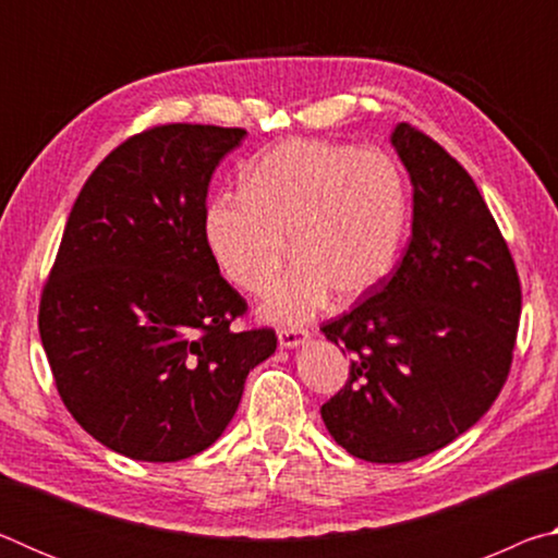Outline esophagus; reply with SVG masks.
I'll return each mask as SVG.
<instances>
[{"label": "esophagus", "instance_id": "34e87169", "mask_svg": "<svg viewBox=\"0 0 558 558\" xmlns=\"http://www.w3.org/2000/svg\"><path fill=\"white\" fill-rule=\"evenodd\" d=\"M310 339V332L305 327H280L278 329V342H280V347H286V349H292V347H300V344H305Z\"/></svg>", "mask_w": 558, "mask_h": 558}]
</instances>
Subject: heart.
I'll return each instance as SVG.
<instances>
[{
	"label": "heart",
	"instance_id": "obj_1",
	"mask_svg": "<svg viewBox=\"0 0 558 558\" xmlns=\"http://www.w3.org/2000/svg\"><path fill=\"white\" fill-rule=\"evenodd\" d=\"M405 226V184L389 155L323 140H290L253 159L243 192L204 211V241L235 288L272 292L270 319H305L335 292L354 302L389 276Z\"/></svg>",
	"mask_w": 558,
	"mask_h": 558
}]
</instances>
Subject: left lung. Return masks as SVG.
Listing matches in <instances>:
<instances>
[{"mask_svg":"<svg viewBox=\"0 0 558 558\" xmlns=\"http://www.w3.org/2000/svg\"><path fill=\"white\" fill-rule=\"evenodd\" d=\"M391 143L413 184L401 260L323 325L349 354L323 421L349 456L409 462L483 418L512 369L522 313L512 251L456 157L401 122Z\"/></svg>","mask_w":558,"mask_h":558,"instance_id":"left-lung-1","label":"left lung"}]
</instances>
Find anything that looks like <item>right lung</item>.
Returning a JSON list of instances; mask_svg holds the SVG:
<instances>
[{"label": "right lung", "instance_id": "obj_1", "mask_svg": "<svg viewBox=\"0 0 558 558\" xmlns=\"http://www.w3.org/2000/svg\"><path fill=\"white\" fill-rule=\"evenodd\" d=\"M243 128L167 122L120 143L75 199L39 302L56 389L102 446L177 462L211 446L276 352L204 241L214 169Z\"/></svg>", "mask_w": 558, "mask_h": 558}]
</instances>
